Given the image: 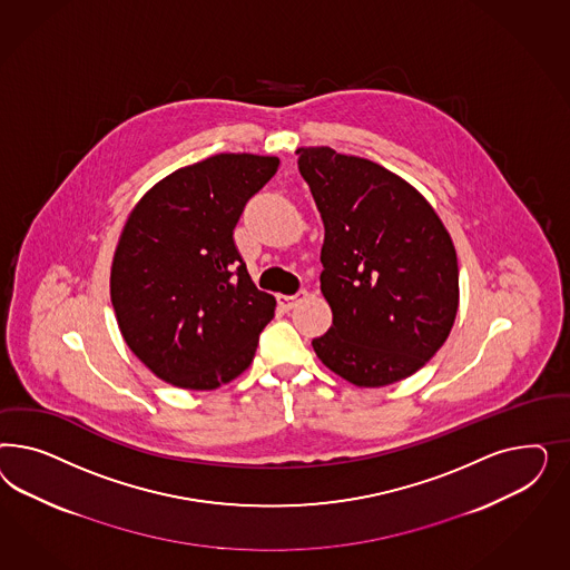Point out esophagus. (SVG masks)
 <instances>
[{"mask_svg":"<svg viewBox=\"0 0 570 570\" xmlns=\"http://www.w3.org/2000/svg\"><path fill=\"white\" fill-rule=\"evenodd\" d=\"M307 296V291H298L296 294H277V305L282 309L291 311L298 301H303Z\"/></svg>","mask_w":570,"mask_h":570,"instance_id":"obj_1","label":"esophagus"}]
</instances>
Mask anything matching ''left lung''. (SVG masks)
I'll return each instance as SVG.
<instances>
[{
    "label": "left lung",
    "instance_id": "obj_1",
    "mask_svg": "<svg viewBox=\"0 0 570 570\" xmlns=\"http://www.w3.org/2000/svg\"><path fill=\"white\" fill-rule=\"evenodd\" d=\"M296 155L326 229L320 282L332 326L313 351L355 386L412 376L448 341L460 305L445 225L414 186L367 158L328 146Z\"/></svg>",
    "mask_w": 570,
    "mask_h": 570
}]
</instances>
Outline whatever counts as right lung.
Instances as JSON below:
<instances>
[{"instance_id": "obj_1", "label": "right lung", "mask_w": 570, "mask_h": 570, "mask_svg": "<svg viewBox=\"0 0 570 570\" xmlns=\"http://www.w3.org/2000/svg\"><path fill=\"white\" fill-rule=\"evenodd\" d=\"M279 158L215 155L177 169L129 213L110 269L127 346L165 382L213 391L250 365L276 298L248 276L234 227Z\"/></svg>"}]
</instances>
